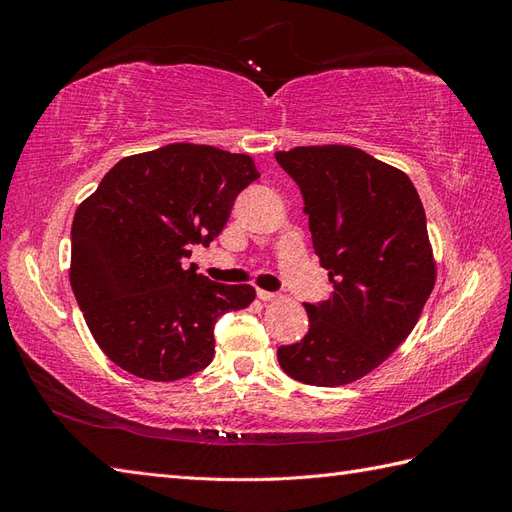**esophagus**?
Instances as JSON below:
<instances>
[{"label": "esophagus", "instance_id": "1", "mask_svg": "<svg viewBox=\"0 0 512 512\" xmlns=\"http://www.w3.org/2000/svg\"><path fill=\"white\" fill-rule=\"evenodd\" d=\"M256 294H258V299L260 301H277V299H280V294H277V292H269V290H256Z\"/></svg>", "mask_w": 512, "mask_h": 512}]
</instances>
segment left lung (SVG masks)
<instances>
[{
  "label": "left lung",
  "instance_id": "8db88e82",
  "mask_svg": "<svg viewBox=\"0 0 512 512\" xmlns=\"http://www.w3.org/2000/svg\"><path fill=\"white\" fill-rule=\"evenodd\" d=\"M275 160L299 185L333 284L331 299L305 303L307 335L277 348V361L303 384H350L412 333L436 284L423 203L406 173L356 147H294Z\"/></svg>",
  "mask_w": 512,
  "mask_h": 512
}]
</instances>
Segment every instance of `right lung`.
<instances>
[{
	"mask_svg": "<svg viewBox=\"0 0 512 512\" xmlns=\"http://www.w3.org/2000/svg\"><path fill=\"white\" fill-rule=\"evenodd\" d=\"M260 173L245 153L173 143L119 160L72 222L70 284L102 352L130 374L173 382L213 361L215 320L256 297L185 269Z\"/></svg>",
	"mask_w": 512,
	"mask_h": 512,
	"instance_id": "1",
	"label": "right lung"
}]
</instances>
